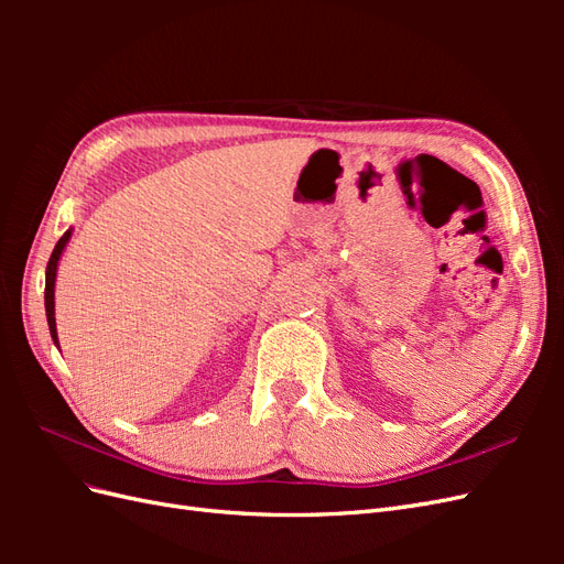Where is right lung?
<instances>
[{"label": "right lung", "mask_w": 564, "mask_h": 564, "mask_svg": "<svg viewBox=\"0 0 564 564\" xmlns=\"http://www.w3.org/2000/svg\"><path fill=\"white\" fill-rule=\"evenodd\" d=\"M67 240H70V230H67L58 245L54 247V251H51V259L46 263V286H44V305H46V322H48V332H51V338H54V344L58 346V336H56V317H54V284H56V268H58V259L61 253L67 245Z\"/></svg>", "instance_id": "add662e5"}]
</instances>
